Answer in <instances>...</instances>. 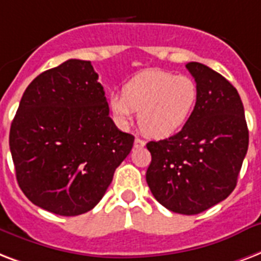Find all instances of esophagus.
Segmentation results:
<instances>
[{
    "instance_id": "34e87169",
    "label": "esophagus",
    "mask_w": 261,
    "mask_h": 261,
    "mask_svg": "<svg viewBox=\"0 0 261 261\" xmlns=\"http://www.w3.org/2000/svg\"><path fill=\"white\" fill-rule=\"evenodd\" d=\"M133 145H135V148H141V147H144L145 145V141L137 137V139H135V144Z\"/></svg>"
}]
</instances>
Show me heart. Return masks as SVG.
Wrapping results in <instances>:
<instances>
[{"mask_svg": "<svg viewBox=\"0 0 261 261\" xmlns=\"http://www.w3.org/2000/svg\"><path fill=\"white\" fill-rule=\"evenodd\" d=\"M199 99L197 83L185 74L145 70L130 79L122 96L110 99V110L120 125H128L139 113V128L155 139L171 136L187 124Z\"/></svg>", "mask_w": 261, "mask_h": 261, "instance_id": "b5f03b06", "label": "heart"}]
</instances>
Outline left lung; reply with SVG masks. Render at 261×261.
I'll return each instance as SVG.
<instances>
[{
  "instance_id": "8db88e82",
  "label": "left lung",
  "mask_w": 261,
  "mask_h": 261,
  "mask_svg": "<svg viewBox=\"0 0 261 261\" xmlns=\"http://www.w3.org/2000/svg\"><path fill=\"white\" fill-rule=\"evenodd\" d=\"M187 69L199 88L196 108L178 133L147 143L152 159L145 179L163 207L196 215L234 191L249 132L237 90L200 62Z\"/></svg>"
}]
</instances>
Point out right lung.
Segmentation results:
<instances>
[{
	"label": "right lung",
	"instance_id": "1",
	"mask_svg": "<svg viewBox=\"0 0 261 261\" xmlns=\"http://www.w3.org/2000/svg\"><path fill=\"white\" fill-rule=\"evenodd\" d=\"M109 112L90 61L68 60L32 80L9 133L16 178L30 201L62 217L100 201L135 141Z\"/></svg>",
	"mask_w": 261,
	"mask_h": 261
}]
</instances>
